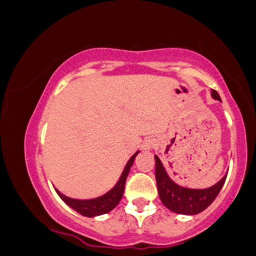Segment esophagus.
Segmentation results:
<instances>
[{
    "instance_id": "1",
    "label": "esophagus",
    "mask_w": 256,
    "mask_h": 256,
    "mask_svg": "<svg viewBox=\"0 0 256 256\" xmlns=\"http://www.w3.org/2000/svg\"><path fill=\"white\" fill-rule=\"evenodd\" d=\"M146 149H148V148H146Z\"/></svg>"
}]
</instances>
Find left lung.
Returning <instances> with one entry per match:
<instances>
[{
  "mask_svg": "<svg viewBox=\"0 0 256 256\" xmlns=\"http://www.w3.org/2000/svg\"><path fill=\"white\" fill-rule=\"evenodd\" d=\"M213 98L219 100V94L212 90ZM155 178H156L158 192L161 202L172 212L185 216H195L204 210L216 200L226 180L224 176L216 184L207 189H188L179 186L167 173L161 164L160 158L155 155Z\"/></svg>",
  "mask_w": 256,
  "mask_h": 256,
  "instance_id": "left-lung-1",
  "label": "left lung"
}]
</instances>
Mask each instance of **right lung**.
<instances>
[{
	"mask_svg": "<svg viewBox=\"0 0 256 256\" xmlns=\"http://www.w3.org/2000/svg\"><path fill=\"white\" fill-rule=\"evenodd\" d=\"M140 152H134L132 155L130 160L128 161L126 164L124 171H122V176H120L118 183L116 184V186L113 189H110V192L104 195L100 196V198H91V200H76V198H71L64 196V194H61L60 192H58V195L60 196L61 200L66 204L67 206L74 210L76 212H78L79 214L84 216H89V218H92V216H101V214H106L108 212H110L113 208H116L118 204L120 202V200L122 198V194H124L125 190V182L126 178H128V172H130V168L134 164V158Z\"/></svg>",
	"mask_w": 256,
	"mask_h": 256,
	"instance_id": "right-lung-1",
	"label": "right lung"
}]
</instances>
